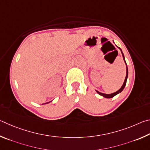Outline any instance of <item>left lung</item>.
Wrapping results in <instances>:
<instances>
[{"label": "left lung", "instance_id": "obj_1", "mask_svg": "<svg viewBox=\"0 0 150 150\" xmlns=\"http://www.w3.org/2000/svg\"><path fill=\"white\" fill-rule=\"evenodd\" d=\"M118 47V48H119V49L120 50V51H121V53H122V55L123 59H124V61H125V62L126 66H127V67H126V68H127V75H126V78H125V82H124V83H123V84H122V86H121V88H120L119 90L117 91L116 92H115V93H111V94H105V93H101V92H99V91H97V90H96V92L98 93L99 94V95L102 96L104 97V98H113L114 96H116V95H117L118 93H119L121 92V91H122L123 90H124V88H125V86H126V83H127V78H128V67H127V62H126V61H125L124 54H123V52H122V51L121 49H120V47Z\"/></svg>", "mask_w": 150, "mask_h": 150}]
</instances>
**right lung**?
Masks as SVG:
<instances>
[{
    "mask_svg": "<svg viewBox=\"0 0 150 150\" xmlns=\"http://www.w3.org/2000/svg\"><path fill=\"white\" fill-rule=\"evenodd\" d=\"M46 103H44V104H46Z\"/></svg>",
    "mask_w": 150,
    "mask_h": 150,
    "instance_id": "right-lung-1",
    "label": "right lung"
}]
</instances>
